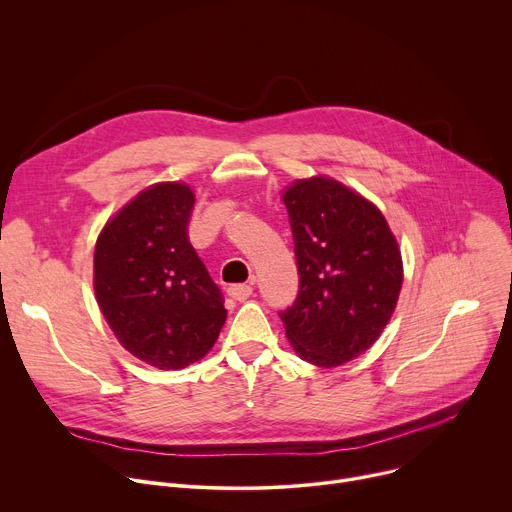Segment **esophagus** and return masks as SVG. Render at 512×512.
<instances>
[{
    "instance_id": "esophagus-1",
    "label": "esophagus",
    "mask_w": 512,
    "mask_h": 512,
    "mask_svg": "<svg viewBox=\"0 0 512 512\" xmlns=\"http://www.w3.org/2000/svg\"><path fill=\"white\" fill-rule=\"evenodd\" d=\"M251 294H253V286L251 284H239V286H230L228 288V296L232 300H237V302H245L247 298H251Z\"/></svg>"
}]
</instances>
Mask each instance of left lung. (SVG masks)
<instances>
[{
    "label": "left lung",
    "instance_id": "left-lung-1",
    "mask_svg": "<svg viewBox=\"0 0 512 512\" xmlns=\"http://www.w3.org/2000/svg\"><path fill=\"white\" fill-rule=\"evenodd\" d=\"M294 237L300 290L280 314L296 355L337 367L384 333L404 267L380 208L329 175L292 181L282 192Z\"/></svg>",
    "mask_w": 512,
    "mask_h": 512
}]
</instances>
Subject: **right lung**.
<instances>
[{
	"instance_id": "1",
	"label": "right lung",
	"mask_w": 512,
	"mask_h": 512,
	"mask_svg": "<svg viewBox=\"0 0 512 512\" xmlns=\"http://www.w3.org/2000/svg\"><path fill=\"white\" fill-rule=\"evenodd\" d=\"M196 194L185 181L138 192L100 230L98 306L118 343L157 369H183L216 343L226 308L188 241Z\"/></svg>"
}]
</instances>
